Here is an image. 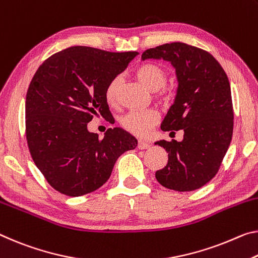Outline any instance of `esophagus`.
<instances>
[{
	"instance_id": "34e87169",
	"label": "esophagus",
	"mask_w": 258,
	"mask_h": 258,
	"mask_svg": "<svg viewBox=\"0 0 258 258\" xmlns=\"http://www.w3.org/2000/svg\"><path fill=\"white\" fill-rule=\"evenodd\" d=\"M138 148L139 149H148V148H150V144L145 140H139Z\"/></svg>"
}]
</instances>
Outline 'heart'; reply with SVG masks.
Returning a JSON list of instances; mask_svg holds the SVG:
<instances>
[{"mask_svg":"<svg viewBox=\"0 0 258 258\" xmlns=\"http://www.w3.org/2000/svg\"><path fill=\"white\" fill-rule=\"evenodd\" d=\"M136 77L140 83L150 91L156 92L161 89L167 81V72L161 65L156 63H145L136 70ZM120 78L116 77L108 84L105 88V100L109 104L114 103L119 88ZM158 120V113L154 110L144 111H131L121 118L120 124L128 132L139 137H145L150 132L153 126Z\"/></svg>","mask_w":258,"mask_h":258,"instance_id":"1","label":"heart"}]
</instances>
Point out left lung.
Masks as SVG:
<instances>
[{
  "instance_id": "1",
  "label": "left lung",
  "mask_w": 258,
  "mask_h": 258,
  "mask_svg": "<svg viewBox=\"0 0 258 258\" xmlns=\"http://www.w3.org/2000/svg\"><path fill=\"white\" fill-rule=\"evenodd\" d=\"M171 63L177 77L173 104L162 131H183L182 141L159 140L167 164L155 173L169 189L190 191L209 182L230 147L233 134L231 86L217 59L203 49L182 42L165 43L144 51L141 59Z\"/></svg>"
}]
</instances>
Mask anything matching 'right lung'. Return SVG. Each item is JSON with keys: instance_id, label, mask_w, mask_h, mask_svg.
I'll return each instance as SVG.
<instances>
[{"instance_id": "add662e5", "label": "right lung", "mask_w": 258, "mask_h": 258, "mask_svg": "<svg viewBox=\"0 0 258 258\" xmlns=\"http://www.w3.org/2000/svg\"><path fill=\"white\" fill-rule=\"evenodd\" d=\"M139 52L76 46L41 64L28 87L26 139L31 156L59 193L81 196L108 181L118 157L138 140L120 127L103 139L89 132L93 116H110L104 93Z\"/></svg>"}]
</instances>
